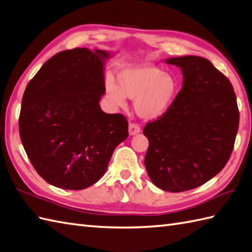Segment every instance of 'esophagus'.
<instances>
[{"label": "esophagus", "mask_w": 252, "mask_h": 252, "mask_svg": "<svg viewBox=\"0 0 252 252\" xmlns=\"http://www.w3.org/2000/svg\"><path fill=\"white\" fill-rule=\"evenodd\" d=\"M128 132H129L130 136H135L137 133L140 132V127H139V125L135 124V123H131V124L128 126Z\"/></svg>", "instance_id": "obj_1"}]
</instances>
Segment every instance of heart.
<instances>
[{
    "mask_svg": "<svg viewBox=\"0 0 252 252\" xmlns=\"http://www.w3.org/2000/svg\"><path fill=\"white\" fill-rule=\"evenodd\" d=\"M178 81L163 69L150 64L128 65L116 75V85L105 83V94L115 107L123 108L126 98L135 100L136 113L144 120H156L169 111L178 94Z\"/></svg>",
    "mask_w": 252,
    "mask_h": 252,
    "instance_id": "heart-1",
    "label": "heart"
}]
</instances>
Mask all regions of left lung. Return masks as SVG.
<instances>
[{
  "instance_id": "8db88e82",
  "label": "left lung",
  "mask_w": 252,
  "mask_h": 252,
  "mask_svg": "<svg viewBox=\"0 0 252 252\" xmlns=\"http://www.w3.org/2000/svg\"><path fill=\"white\" fill-rule=\"evenodd\" d=\"M165 63L181 69L182 88L169 111L144 127V165L156 187L178 193L202 186L224 168L239 112L231 82L208 59L183 56Z\"/></svg>"
}]
</instances>
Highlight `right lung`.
Masks as SVG:
<instances>
[{
    "label": "right lung",
    "instance_id": "add662e5",
    "mask_svg": "<svg viewBox=\"0 0 252 252\" xmlns=\"http://www.w3.org/2000/svg\"><path fill=\"white\" fill-rule=\"evenodd\" d=\"M110 57L101 49L63 50L48 59L26 87L20 139L36 172L54 187L93 186L128 137L126 117L105 113L99 105Z\"/></svg>",
    "mask_w": 252,
    "mask_h": 252
}]
</instances>
